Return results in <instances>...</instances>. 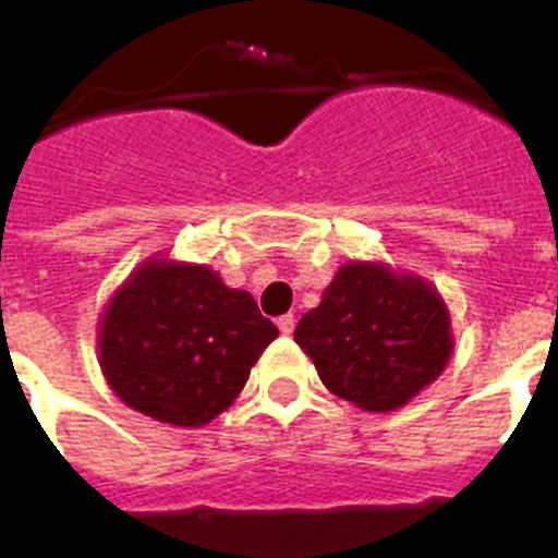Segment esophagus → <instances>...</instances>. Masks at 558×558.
Here are the masks:
<instances>
[{"label":"esophagus","mask_w":558,"mask_h":558,"mask_svg":"<svg viewBox=\"0 0 558 558\" xmlns=\"http://www.w3.org/2000/svg\"><path fill=\"white\" fill-rule=\"evenodd\" d=\"M279 332L282 335H293V329H295V315L293 313H288V315H279Z\"/></svg>","instance_id":"1"}]
</instances>
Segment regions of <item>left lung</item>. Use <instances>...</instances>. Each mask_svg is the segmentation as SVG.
Wrapping results in <instances>:
<instances>
[{
  "instance_id": "8db88e82",
  "label": "left lung",
  "mask_w": 558,
  "mask_h": 558,
  "mask_svg": "<svg viewBox=\"0 0 558 558\" xmlns=\"http://www.w3.org/2000/svg\"><path fill=\"white\" fill-rule=\"evenodd\" d=\"M324 386L366 411L405 405L441 374L450 318L436 290L379 265L349 263L295 327Z\"/></svg>"
}]
</instances>
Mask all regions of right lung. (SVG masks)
I'll return each instance as SVG.
<instances>
[{"label": "right lung", "mask_w": 558, "mask_h": 558, "mask_svg": "<svg viewBox=\"0 0 558 558\" xmlns=\"http://www.w3.org/2000/svg\"><path fill=\"white\" fill-rule=\"evenodd\" d=\"M276 335L251 293L209 268L145 263L108 304L100 363L133 411L201 427L234 402Z\"/></svg>", "instance_id": "right-lung-1"}]
</instances>
